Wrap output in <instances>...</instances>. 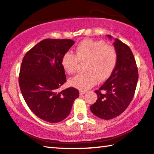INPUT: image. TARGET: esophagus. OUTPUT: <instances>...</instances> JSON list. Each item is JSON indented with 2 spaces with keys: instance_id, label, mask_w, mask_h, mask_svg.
Returning <instances> with one entry per match:
<instances>
[{
  "instance_id": "1",
  "label": "esophagus",
  "mask_w": 154,
  "mask_h": 154,
  "mask_svg": "<svg viewBox=\"0 0 154 154\" xmlns=\"http://www.w3.org/2000/svg\"><path fill=\"white\" fill-rule=\"evenodd\" d=\"M79 94H80V95H84V94H86V91H80Z\"/></svg>"
}]
</instances>
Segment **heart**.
Instances as JSON below:
<instances>
[{
  "label": "heart",
  "instance_id": "obj_1",
  "mask_svg": "<svg viewBox=\"0 0 154 154\" xmlns=\"http://www.w3.org/2000/svg\"><path fill=\"white\" fill-rule=\"evenodd\" d=\"M117 60L118 54L114 46L103 40L86 39L78 45L75 54L70 51L64 54L61 64L65 71L72 75L79 62H86V72L71 78L69 83L80 90H87L96 85L98 80L103 82L111 76Z\"/></svg>",
  "mask_w": 154,
  "mask_h": 154
}]
</instances>
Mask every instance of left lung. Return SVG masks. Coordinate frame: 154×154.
<instances>
[{"label": "left lung", "instance_id": "left-lung-1", "mask_svg": "<svg viewBox=\"0 0 154 154\" xmlns=\"http://www.w3.org/2000/svg\"><path fill=\"white\" fill-rule=\"evenodd\" d=\"M114 46L118 54L117 64L111 76L95 91L98 100L90 107L94 115L105 120L115 118L126 109L134 97L138 80L137 64L130 47L118 39Z\"/></svg>", "mask_w": 154, "mask_h": 154}]
</instances>
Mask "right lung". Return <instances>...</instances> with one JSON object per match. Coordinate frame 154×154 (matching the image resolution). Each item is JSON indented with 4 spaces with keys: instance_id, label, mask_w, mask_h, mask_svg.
I'll use <instances>...</instances> for the list:
<instances>
[{
    "instance_id": "add662e5",
    "label": "right lung",
    "mask_w": 154,
    "mask_h": 154,
    "mask_svg": "<svg viewBox=\"0 0 154 154\" xmlns=\"http://www.w3.org/2000/svg\"><path fill=\"white\" fill-rule=\"evenodd\" d=\"M74 44L69 39H45L22 60L19 77L21 94L34 114L47 122L65 119L79 97V91L74 87L58 91L66 82L62 57Z\"/></svg>"
}]
</instances>
